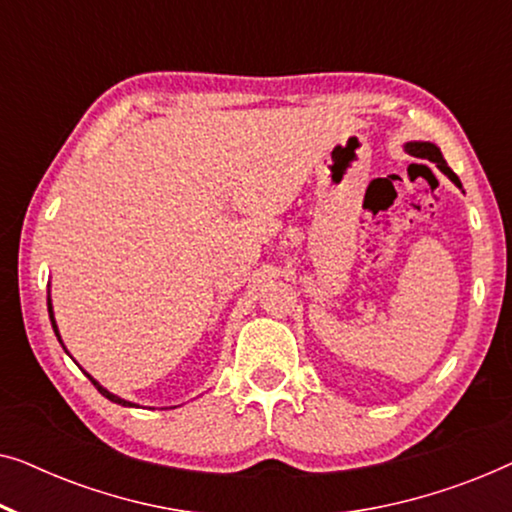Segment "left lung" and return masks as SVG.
<instances>
[{"instance_id": "left-lung-1", "label": "left lung", "mask_w": 512, "mask_h": 512, "mask_svg": "<svg viewBox=\"0 0 512 512\" xmlns=\"http://www.w3.org/2000/svg\"><path fill=\"white\" fill-rule=\"evenodd\" d=\"M405 151H408L410 156H415V158H426V160H431V163H436L438 170L443 172L445 177L452 181V184H457L461 188L459 177L450 170V167H447L443 153H440L436 144H431V142H408V144H405Z\"/></svg>"}]
</instances>
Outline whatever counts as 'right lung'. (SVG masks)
I'll list each match as a JSON object with an SVG mask.
<instances>
[{"instance_id": "add662e5", "label": "right lung", "mask_w": 512, "mask_h": 512, "mask_svg": "<svg viewBox=\"0 0 512 512\" xmlns=\"http://www.w3.org/2000/svg\"><path fill=\"white\" fill-rule=\"evenodd\" d=\"M48 314H51V324H53V331H55V335H58V340H60V333H58V326H55V319H53V307H51V296H48ZM62 342V340H60ZM90 377V375H88ZM90 382H93L95 384V387H97V391H100V394L104 396V398H109V401L111 403H118V405H125V408H132V405H135V403H130V401H125V398H121V396H116V394H111V391H107V389H104L102 387V384L100 382H97V380H93V377H90Z\"/></svg>"}]
</instances>
